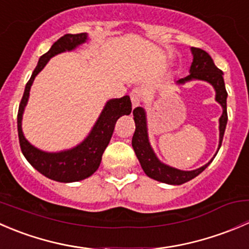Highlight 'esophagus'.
<instances>
[{
    "label": "esophagus",
    "mask_w": 249,
    "mask_h": 249,
    "mask_svg": "<svg viewBox=\"0 0 249 249\" xmlns=\"http://www.w3.org/2000/svg\"><path fill=\"white\" fill-rule=\"evenodd\" d=\"M142 89L140 88H135L134 90L130 94V97H131V102H132V108H136L137 106H140L141 101H142Z\"/></svg>",
    "instance_id": "obj_1"
}]
</instances>
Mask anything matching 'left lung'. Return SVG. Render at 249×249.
<instances>
[{
	"mask_svg": "<svg viewBox=\"0 0 249 249\" xmlns=\"http://www.w3.org/2000/svg\"><path fill=\"white\" fill-rule=\"evenodd\" d=\"M193 54V62L189 69V76L182 79L177 80L176 84L183 85L192 80H202L207 82L213 87L215 91V101L222 106L223 113L219 118V144L215 152L214 157L217 155L220 145H222L223 137H224L225 127L228 123V113H227V97L228 92L225 90L224 78H223V72L218 69L213 62L212 57L206 53L205 50L200 48H190ZM134 120L136 129L132 136V148L135 150L137 159H139L143 171L148 177L158 180V182L166 183V184L179 185L188 180L193 179L196 176H199L211 162L213 161L214 157L199 169L192 170V171H183V170L176 169V167L170 166V165L164 164L160 161L159 158L155 154L154 149L152 148L149 142V136H148V124H147V113L143 107H137L134 109Z\"/></svg>",
	"mask_w": 249,
	"mask_h": 249,
	"instance_id": "left-lung-1",
	"label": "left lung"
}]
</instances>
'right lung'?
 Wrapping results in <instances>:
<instances>
[{
  "label": "right lung",
  "mask_w": 249,
  "mask_h": 249,
  "mask_svg": "<svg viewBox=\"0 0 249 249\" xmlns=\"http://www.w3.org/2000/svg\"><path fill=\"white\" fill-rule=\"evenodd\" d=\"M88 39V34L65 35L53 44L46 54L39 57L38 64L25 87L24 95L18 110V135L22 154L37 171L56 182H78L94 175L101 164L102 154L108 145L115 123L123 115H129L132 109L131 100L127 95L120 99L108 100L88 136L74 147L60 152H44L38 149L24 136L21 126L22 115L29 101L30 90L35 78L46 67L48 61L53 56L65 52H72L82 44L87 43Z\"/></svg>",
  "instance_id": "add662e5"
}]
</instances>
